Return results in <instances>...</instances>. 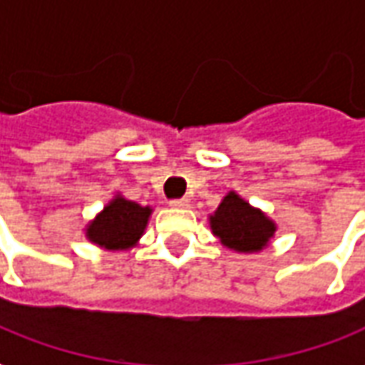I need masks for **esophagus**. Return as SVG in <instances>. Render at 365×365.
Masks as SVG:
<instances>
[{"mask_svg": "<svg viewBox=\"0 0 365 365\" xmlns=\"http://www.w3.org/2000/svg\"><path fill=\"white\" fill-rule=\"evenodd\" d=\"M170 205L175 209H185L190 207V200H185V197H182V200H172L170 201Z\"/></svg>", "mask_w": 365, "mask_h": 365, "instance_id": "1", "label": "esophagus"}]
</instances>
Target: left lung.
<instances>
[{
  "label": "left lung",
  "instance_id": "1",
  "mask_svg": "<svg viewBox=\"0 0 365 365\" xmlns=\"http://www.w3.org/2000/svg\"><path fill=\"white\" fill-rule=\"evenodd\" d=\"M211 233L223 247L235 253H259L271 243L277 223L261 209L253 207L239 193L229 191L213 215H209Z\"/></svg>",
  "mask_w": 365,
  "mask_h": 365
}]
</instances>
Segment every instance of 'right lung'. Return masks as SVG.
Returning <instances> with one entry per match:
<instances>
[{
    "mask_svg": "<svg viewBox=\"0 0 365 365\" xmlns=\"http://www.w3.org/2000/svg\"><path fill=\"white\" fill-rule=\"evenodd\" d=\"M154 209L116 193L85 227V237L104 251H128L146 231Z\"/></svg>",
    "mask_w": 365,
    "mask_h": 365,
    "instance_id": "add662e5",
    "label": "right lung"
}]
</instances>
